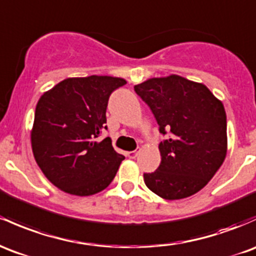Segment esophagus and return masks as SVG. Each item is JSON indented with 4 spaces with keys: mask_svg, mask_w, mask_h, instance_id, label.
Listing matches in <instances>:
<instances>
[{
    "mask_svg": "<svg viewBox=\"0 0 256 256\" xmlns=\"http://www.w3.org/2000/svg\"><path fill=\"white\" fill-rule=\"evenodd\" d=\"M140 153V148H137L136 150H132V152H126V156H128L130 159H134L137 156V154Z\"/></svg>",
    "mask_w": 256,
    "mask_h": 256,
    "instance_id": "esophagus-1",
    "label": "esophagus"
}]
</instances>
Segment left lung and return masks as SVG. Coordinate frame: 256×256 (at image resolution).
<instances>
[{
	"mask_svg": "<svg viewBox=\"0 0 256 256\" xmlns=\"http://www.w3.org/2000/svg\"><path fill=\"white\" fill-rule=\"evenodd\" d=\"M134 91L150 108L160 134H169L159 143V168L143 175L146 186L168 200L199 192L226 158L222 102L206 85L178 75L148 78Z\"/></svg>",
	"mask_w": 256,
	"mask_h": 256,
	"instance_id": "1",
	"label": "left lung"
}]
</instances>
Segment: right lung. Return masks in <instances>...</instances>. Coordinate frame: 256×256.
I'll return each mask as SVG.
<instances>
[{
    "mask_svg": "<svg viewBox=\"0 0 256 256\" xmlns=\"http://www.w3.org/2000/svg\"><path fill=\"white\" fill-rule=\"evenodd\" d=\"M122 78H69L44 92L35 109L32 147L47 178L72 196H92L113 181L125 159L112 146L106 130V106Z\"/></svg>",
    "mask_w": 256,
    "mask_h": 256,
    "instance_id": "right-lung-1",
    "label": "right lung"
}]
</instances>
